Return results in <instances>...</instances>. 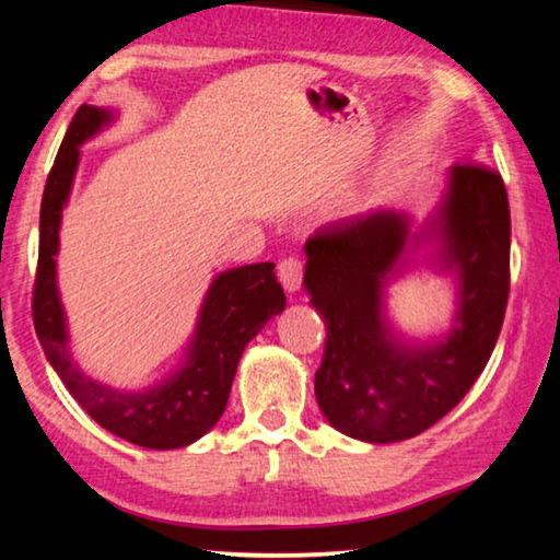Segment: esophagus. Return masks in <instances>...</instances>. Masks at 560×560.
I'll use <instances>...</instances> for the list:
<instances>
[{
  "label": "esophagus",
  "instance_id": "1",
  "mask_svg": "<svg viewBox=\"0 0 560 560\" xmlns=\"http://www.w3.org/2000/svg\"><path fill=\"white\" fill-rule=\"evenodd\" d=\"M279 281L289 293H296L301 289V281H303V264L293 257L283 259L279 264Z\"/></svg>",
  "mask_w": 560,
  "mask_h": 560
}]
</instances>
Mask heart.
<instances>
[{
  "instance_id": "obj_1",
  "label": "heart",
  "mask_w": 560,
  "mask_h": 560,
  "mask_svg": "<svg viewBox=\"0 0 560 560\" xmlns=\"http://www.w3.org/2000/svg\"><path fill=\"white\" fill-rule=\"evenodd\" d=\"M381 179H383V183H385V175H383V177H381Z\"/></svg>"
}]
</instances>
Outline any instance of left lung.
Segmentation results:
<instances>
[{
  "label": "left lung",
  "mask_w": 560,
  "mask_h": 560,
  "mask_svg": "<svg viewBox=\"0 0 560 560\" xmlns=\"http://www.w3.org/2000/svg\"><path fill=\"white\" fill-rule=\"evenodd\" d=\"M511 217L501 175L452 165L422 224L375 210L320 226L303 246V287L326 324L316 400L348 438L390 444L440 422L485 371L509 299ZM458 283L451 328L407 339L386 316V289L416 257Z\"/></svg>",
  "instance_id": "8db88e82"
}]
</instances>
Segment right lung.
Here are the masks:
<instances>
[{"label":"right lung","mask_w":560,"mask_h":560,"mask_svg":"<svg viewBox=\"0 0 560 560\" xmlns=\"http://www.w3.org/2000/svg\"><path fill=\"white\" fill-rule=\"evenodd\" d=\"M116 108L83 106L66 130L46 179L39 214V269L34 328L56 375L73 400L116 438L148 450L187 447L210 432L230 400L232 381L249 340L287 308L271 261L217 273L197 314L179 363L143 390H122L83 373L71 355L69 320L56 279L61 214L69 205L81 145L116 122Z\"/></svg>","instance_id":"1"}]
</instances>
